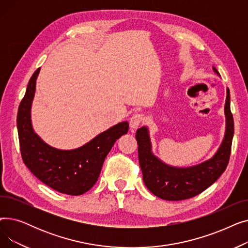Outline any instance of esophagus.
Returning <instances> with one entry per match:
<instances>
[{
	"mask_svg": "<svg viewBox=\"0 0 248 248\" xmlns=\"http://www.w3.org/2000/svg\"><path fill=\"white\" fill-rule=\"evenodd\" d=\"M142 122H144V115L141 113H135L129 119V126L132 128H137Z\"/></svg>",
	"mask_w": 248,
	"mask_h": 248,
	"instance_id": "obj_1",
	"label": "esophagus"
}]
</instances>
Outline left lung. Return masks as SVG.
<instances>
[{
  "instance_id": "left-lung-1",
  "label": "left lung",
  "mask_w": 248,
  "mask_h": 248,
  "mask_svg": "<svg viewBox=\"0 0 248 248\" xmlns=\"http://www.w3.org/2000/svg\"><path fill=\"white\" fill-rule=\"evenodd\" d=\"M213 71L220 76L213 66ZM225 134L222 142L210 159L189 167L166 164L153 153L149 127L138 128L136 139L139 145V162L147 188L161 199L181 201L199 195L223 174L229 162L234 134L233 116L230 110V91L226 89Z\"/></svg>"
}]
</instances>
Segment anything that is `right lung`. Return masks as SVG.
Here are the masks:
<instances>
[{"instance_id": "right-lung-1", "label": "right lung", "mask_w": 248, "mask_h": 248, "mask_svg": "<svg viewBox=\"0 0 248 248\" xmlns=\"http://www.w3.org/2000/svg\"><path fill=\"white\" fill-rule=\"evenodd\" d=\"M38 68L28 83L18 109L17 127L22 159L44 184L60 193L77 196L96 183L101 167L114 142L128 131V123L116 124L83 146L60 150L49 146L33 128L31 108L36 91Z\"/></svg>"}]
</instances>
